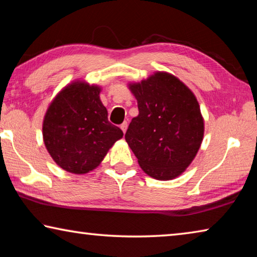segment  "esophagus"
I'll return each mask as SVG.
<instances>
[{
    "label": "esophagus",
    "mask_w": 257,
    "mask_h": 257,
    "mask_svg": "<svg viewBox=\"0 0 257 257\" xmlns=\"http://www.w3.org/2000/svg\"><path fill=\"white\" fill-rule=\"evenodd\" d=\"M120 128L122 129L123 133L127 132V128H128V122H127V121H124V122L121 123V124H120Z\"/></svg>",
    "instance_id": "obj_1"
}]
</instances>
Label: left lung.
I'll return each mask as SVG.
<instances>
[{
  "instance_id": "obj_1",
  "label": "left lung",
  "mask_w": 257,
  "mask_h": 257,
  "mask_svg": "<svg viewBox=\"0 0 257 257\" xmlns=\"http://www.w3.org/2000/svg\"><path fill=\"white\" fill-rule=\"evenodd\" d=\"M129 88L138 104L125 142L141 168L158 180L180 176L201 147L204 120L193 92L177 77L156 72Z\"/></svg>"
}]
</instances>
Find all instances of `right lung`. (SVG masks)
I'll use <instances>...</instances> for the list:
<instances>
[{
    "instance_id": "add662e5",
    "label": "right lung",
    "mask_w": 257,
    "mask_h": 257,
    "mask_svg": "<svg viewBox=\"0 0 257 257\" xmlns=\"http://www.w3.org/2000/svg\"><path fill=\"white\" fill-rule=\"evenodd\" d=\"M99 92L98 86L75 81L56 95L46 111L44 144L55 163L68 172L82 175L94 170L123 136L107 120Z\"/></svg>"
}]
</instances>
